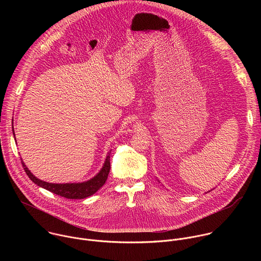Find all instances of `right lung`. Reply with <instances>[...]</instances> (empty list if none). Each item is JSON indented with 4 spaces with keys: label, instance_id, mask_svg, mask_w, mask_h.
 Instances as JSON below:
<instances>
[{
    "label": "right lung",
    "instance_id": "right-lung-1",
    "mask_svg": "<svg viewBox=\"0 0 261 261\" xmlns=\"http://www.w3.org/2000/svg\"><path fill=\"white\" fill-rule=\"evenodd\" d=\"M14 134V130H13ZM15 137V135H14ZM109 155L106 157L105 162L103 164V167L99 171L98 174H96L93 178L84 181V182H72V184H53V182H47L44 180H41L39 178H37L24 165L23 161H21L22 167L28 174V176L35 182L36 185H38L39 187H42L57 195H60L62 197L68 198V199H84L87 198L94 193H96L102 186L105 184L109 170H110V161H109Z\"/></svg>",
    "mask_w": 261,
    "mask_h": 261
}]
</instances>
